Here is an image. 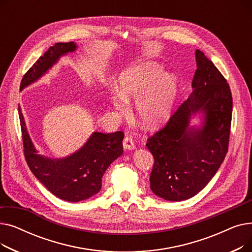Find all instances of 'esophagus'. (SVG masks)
I'll return each instance as SVG.
<instances>
[{"label": "esophagus", "instance_id": "obj_1", "mask_svg": "<svg viewBox=\"0 0 252 252\" xmlns=\"http://www.w3.org/2000/svg\"><path fill=\"white\" fill-rule=\"evenodd\" d=\"M123 145H124V148H125L126 150H134V149L136 148L133 139H131L130 137H127V136L124 139Z\"/></svg>", "mask_w": 252, "mask_h": 252}]
</instances>
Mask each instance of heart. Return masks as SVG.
I'll list each match as a JSON object with an SVG mask.
<instances>
[{"mask_svg":"<svg viewBox=\"0 0 252 252\" xmlns=\"http://www.w3.org/2000/svg\"><path fill=\"white\" fill-rule=\"evenodd\" d=\"M160 65L145 61L128 66L116 79V91L109 101L115 112L123 114L127 104L135 102V113L139 124L145 128L161 126L170 116L176 95V79L163 74Z\"/></svg>","mask_w":252,"mask_h":252,"instance_id":"obj_1","label":"heart"}]
</instances>
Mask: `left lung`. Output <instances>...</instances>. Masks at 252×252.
<instances>
[{
	"label": "left lung",
	"instance_id": "obj_1",
	"mask_svg": "<svg viewBox=\"0 0 252 252\" xmlns=\"http://www.w3.org/2000/svg\"><path fill=\"white\" fill-rule=\"evenodd\" d=\"M195 59L190 96L146 144L154 157L150 189L167 201L187 200L199 193L228 152L233 108L230 87L203 52L196 50Z\"/></svg>",
	"mask_w": 252,
	"mask_h": 252
}]
</instances>
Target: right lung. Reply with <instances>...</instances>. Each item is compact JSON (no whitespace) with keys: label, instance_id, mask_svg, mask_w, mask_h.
Listing matches in <instances>:
<instances>
[{"label":"right lung","instance_id":"obj_1","mask_svg":"<svg viewBox=\"0 0 252 252\" xmlns=\"http://www.w3.org/2000/svg\"><path fill=\"white\" fill-rule=\"evenodd\" d=\"M77 50L74 42L58 43L49 48L23 76L20 91L46 75L61 57ZM24 155L32 173L56 197L69 202L83 201L102 188V178L109 165L124 153L123 131L103 134L94 131L83 146L65 157H47L38 153L30 136L20 105L18 106Z\"/></svg>","mask_w":252,"mask_h":252}]
</instances>
